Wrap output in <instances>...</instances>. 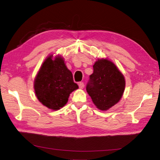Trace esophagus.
<instances>
[{
    "label": "esophagus",
    "mask_w": 160,
    "mask_h": 160,
    "mask_svg": "<svg viewBox=\"0 0 160 160\" xmlns=\"http://www.w3.org/2000/svg\"><path fill=\"white\" fill-rule=\"evenodd\" d=\"M78 86H79L80 88L82 89L84 87V83L82 82H80L78 83Z\"/></svg>",
    "instance_id": "1"
}]
</instances>
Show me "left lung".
<instances>
[{
	"mask_svg": "<svg viewBox=\"0 0 160 160\" xmlns=\"http://www.w3.org/2000/svg\"><path fill=\"white\" fill-rule=\"evenodd\" d=\"M125 86L124 77L116 65L107 59H100L95 62L86 89L98 108L107 110L119 102Z\"/></svg>",
	"mask_w": 160,
	"mask_h": 160,
	"instance_id": "left-lung-1",
	"label": "left lung"
}]
</instances>
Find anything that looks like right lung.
I'll return each mask as SVG.
<instances>
[{
    "label": "right lung",
    "mask_w": 160,
    "mask_h": 160,
    "mask_svg": "<svg viewBox=\"0 0 160 160\" xmlns=\"http://www.w3.org/2000/svg\"><path fill=\"white\" fill-rule=\"evenodd\" d=\"M52 55L48 57L41 67L34 88L39 101L48 108L57 110L66 104L70 93L78 86L63 59L57 57L52 60Z\"/></svg>",
    "instance_id": "1"
}]
</instances>
